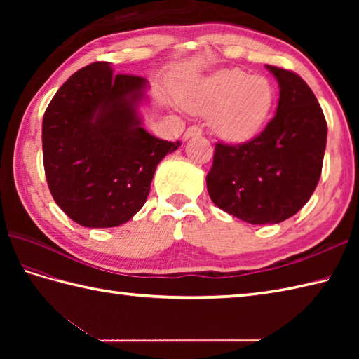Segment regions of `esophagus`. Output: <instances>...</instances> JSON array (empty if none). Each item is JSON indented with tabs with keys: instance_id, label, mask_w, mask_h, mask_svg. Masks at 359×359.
Segmentation results:
<instances>
[{
	"instance_id": "obj_1",
	"label": "esophagus",
	"mask_w": 359,
	"mask_h": 359,
	"mask_svg": "<svg viewBox=\"0 0 359 359\" xmlns=\"http://www.w3.org/2000/svg\"><path fill=\"white\" fill-rule=\"evenodd\" d=\"M202 135V128L199 126H189L185 131V139H189V137H199Z\"/></svg>"
}]
</instances>
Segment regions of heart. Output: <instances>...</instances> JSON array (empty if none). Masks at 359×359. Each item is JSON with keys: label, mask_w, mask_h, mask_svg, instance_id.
I'll return each instance as SVG.
<instances>
[{"label": "heart", "mask_w": 359, "mask_h": 359, "mask_svg": "<svg viewBox=\"0 0 359 359\" xmlns=\"http://www.w3.org/2000/svg\"><path fill=\"white\" fill-rule=\"evenodd\" d=\"M182 104L193 112H212V129L226 142L243 143L262 131L269 121L276 90L262 75L220 69L182 94Z\"/></svg>", "instance_id": "b5f03b06"}]
</instances>
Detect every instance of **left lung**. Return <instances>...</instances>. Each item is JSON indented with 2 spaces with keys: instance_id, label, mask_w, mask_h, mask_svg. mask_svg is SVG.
<instances>
[{
  "instance_id": "obj_1",
  "label": "left lung",
  "mask_w": 359,
  "mask_h": 359,
  "mask_svg": "<svg viewBox=\"0 0 359 359\" xmlns=\"http://www.w3.org/2000/svg\"><path fill=\"white\" fill-rule=\"evenodd\" d=\"M279 103L264 131L245 143H216L207 188L216 207L253 225L294 216L321 177L327 123L313 90L299 75L269 66Z\"/></svg>"
}]
</instances>
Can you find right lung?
<instances>
[{
  "mask_svg": "<svg viewBox=\"0 0 359 359\" xmlns=\"http://www.w3.org/2000/svg\"><path fill=\"white\" fill-rule=\"evenodd\" d=\"M147 88L143 77L114 75L108 62H97L71 75L44 112L46 180L81 226L128 222L147 202L160 160L180 147L142 126Z\"/></svg>",
  "mask_w": 359,
  "mask_h": 359,
  "instance_id": "right-lung-1",
  "label": "right lung"
}]
</instances>
